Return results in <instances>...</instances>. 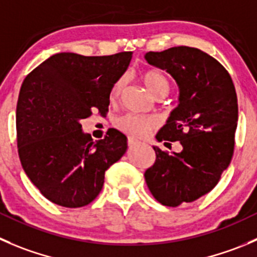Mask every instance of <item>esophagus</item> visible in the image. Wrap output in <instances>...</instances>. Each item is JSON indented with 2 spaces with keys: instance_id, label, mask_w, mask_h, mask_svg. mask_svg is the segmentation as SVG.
Listing matches in <instances>:
<instances>
[{
  "instance_id": "1",
  "label": "esophagus",
  "mask_w": 257,
  "mask_h": 257,
  "mask_svg": "<svg viewBox=\"0 0 257 257\" xmlns=\"http://www.w3.org/2000/svg\"><path fill=\"white\" fill-rule=\"evenodd\" d=\"M137 144H138V142H137V141H134L133 138H128V146L131 147V148H132V147L137 146Z\"/></svg>"
}]
</instances>
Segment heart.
Wrapping results in <instances>:
<instances>
[{
    "instance_id": "obj_1",
    "label": "heart",
    "mask_w": 257,
    "mask_h": 257,
    "mask_svg": "<svg viewBox=\"0 0 257 257\" xmlns=\"http://www.w3.org/2000/svg\"><path fill=\"white\" fill-rule=\"evenodd\" d=\"M144 85L149 93L157 99L164 98L171 90V83L166 75L156 70H148L142 75ZM125 78H120L113 84L110 89V99L115 100L123 93ZM116 129L132 138H144L152 129L158 126V120L152 116H141L136 114H124L115 120Z\"/></svg>"
}]
</instances>
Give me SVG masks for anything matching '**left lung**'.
Wrapping results in <instances>:
<instances>
[{
	"mask_svg": "<svg viewBox=\"0 0 257 257\" xmlns=\"http://www.w3.org/2000/svg\"><path fill=\"white\" fill-rule=\"evenodd\" d=\"M148 64L171 74L179 88L178 106L156 138L178 141L181 153L158 147L156 162L144 173L159 203L177 207L215 188L235 147L238 105L235 85L220 62L200 49L171 47L146 54Z\"/></svg>",
	"mask_w": 257,
	"mask_h": 257,
	"instance_id": "left-lung-1",
	"label": "left lung"
}]
</instances>
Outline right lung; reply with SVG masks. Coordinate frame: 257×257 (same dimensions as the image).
Segmentation results:
<instances>
[{
  "mask_svg": "<svg viewBox=\"0 0 257 257\" xmlns=\"http://www.w3.org/2000/svg\"><path fill=\"white\" fill-rule=\"evenodd\" d=\"M132 54L60 52L25 78L16 108L19 157L30 181L55 205H89L103 188L106 169L126 152L123 133L111 129L93 142L80 120L108 111L111 86Z\"/></svg>",
  "mask_w": 257,
  "mask_h": 257,
  "instance_id": "add662e5",
  "label": "right lung"
}]
</instances>
